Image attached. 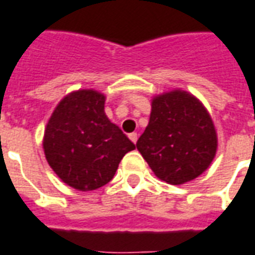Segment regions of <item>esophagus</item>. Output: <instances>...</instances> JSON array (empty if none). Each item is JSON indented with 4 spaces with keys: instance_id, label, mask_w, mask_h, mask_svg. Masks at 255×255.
Wrapping results in <instances>:
<instances>
[{
    "instance_id": "esophagus-1",
    "label": "esophagus",
    "mask_w": 255,
    "mask_h": 255,
    "mask_svg": "<svg viewBox=\"0 0 255 255\" xmlns=\"http://www.w3.org/2000/svg\"><path fill=\"white\" fill-rule=\"evenodd\" d=\"M128 137L131 139V142H133V143L137 142V133L136 132H131L129 135H128Z\"/></svg>"
}]
</instances>
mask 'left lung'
<instances>
[{
	"mask_svg": "<svg viewBox=\"0 0 255 255\" xmlns=\"http://www.w3.org/2000/svg\"><path fill=\"white\" fill-rule=\"evenodd\" d=\"M136 147L159 180L181 185L208 169L218 136L200 100L178 89L152 99L150 122Z\"/></svg>",
	"mask_w": 255,
	"mask_h": 255,
	"instance_id": "obj_1",
	"label": "left lung"
}]
</instances>
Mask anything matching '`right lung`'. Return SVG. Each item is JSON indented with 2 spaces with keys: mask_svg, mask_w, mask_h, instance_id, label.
Returning <instances> with one entry per match:
<instances>
[{
  "mask_svg": "<svg viewBox=\"0 0 255 255\" xmlns=\"http://www.w3.org/2000/svg\"><path fill=\"white\" fill-rule=\"evenodd\" d=\"M104 105L105 96L97 90L73 92L60 100L44 129L43 148L48 165L77 190L108 184L123 156L135 148L107 118Z\"/></svg>",
  "mask_w": 255,
  "mask_h": 255,
  "instance_id": "1",
  "label": "right lung"
}]
</instances>
